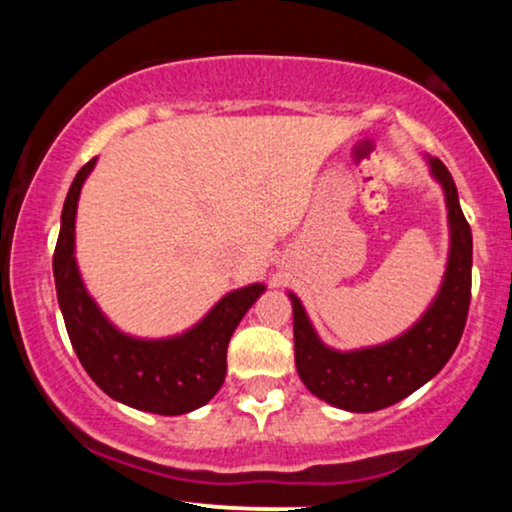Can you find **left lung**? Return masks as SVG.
<instances>
[{"label":"left lung","mask_w":512,"mask_h":512,"mask_svg":"<svg viewBox=\"0 0 512 512\" xmlns=\"http://www.w3.org/2000/svg\"><path fill=\"white\" fill-rule=\"evenodd\" d=\"M431 170L448 199L450 260L438 298L407 334L373 349L339 354L317 339L301 301L291 293L298 375L315 397L339 409L390 407L428 383L460 344L472 301V228L460 209L450 170L438 158H431Z\"/></svg>","instance_id":"left-lung-1"}]
</instances>
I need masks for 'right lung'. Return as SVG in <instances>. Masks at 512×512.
<instances>
[{"label": "right lung", "mask_w": 512, "mask_h": 512, "mask_svg": "<svg viewBox=\"0 0 512 512\" xmlns=\"http://www.w3.org/2000/svg\"><path fill=\"white\" fill-rule=\"evenodd\" d=\"M96 158L76 173L64 199L62 228L52 255L57 301L81 366L105 395L134 409L178 416L202 407L226 378V349L238 322L264 291L262 284L228 293L195 330L163 342L125 337L91 301L74 260V216L81 185Z\"/></svg>", "instance_id": "right-lung-1"}]
</instances>
